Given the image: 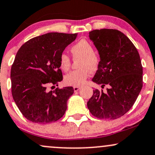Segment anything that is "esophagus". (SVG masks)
I'll return each mask as SVG.
<instances>
[{"instance_id":"1","label":"esophagus","mask_w":155,"mask_h":155,"mask_svg":"<svg viewBox=\"0 0 155 155\" xmlns=\"http://www.w3.org/2000/svg\"><path fill=\"white\" fill-rule=\"evenodd\" d=\"M81 89L80 87H74V92H77L79 91V90Z\"/></svg>"}]
</instances>
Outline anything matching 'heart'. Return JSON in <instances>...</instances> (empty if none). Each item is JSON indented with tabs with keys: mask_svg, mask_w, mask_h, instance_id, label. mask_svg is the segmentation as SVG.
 Returning a JSON list of instances; mask_svg holds the SVG:
<instances>
[{
	"mask_svg": "<svg viewBox=\"0 0 155 155\" xmlns=\"http://www.w3.org/2000/svg\"><path fill=\"white\" fill-rule=\"evenodd\" d=\"M73 59L79 58V70L68 73L64 78V82L68 86L79 87L86 82L90 72L96 71L101 63L100 54L93 50V46L87 39H81L70 49ZM60 68L63 71H68L71 65V60L65 53H62L59 58Z\"/></svg>",
	"mask_w": 155,
	"mask_h": 155,
	"instance_id": "b5f03b06",
	"label": "heart"
}]
</instances>
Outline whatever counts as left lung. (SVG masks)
<instances>
[{
    "mask_svg": "<svg viewBox=\"0 0 155 155\" xmlns=\"http://www.w3.org/2000/svg\"><path fill=\"white\" fill-rule=\"evenodd\" d=\"M89 36L98 50L101 63L94 82L108 85L94 90L87 107L99 119L115 120L125 114L143 87V67L138 50L124 33L115 29L94 30Z\"/></svg>",
    "mask_w": 155,
    "mask_h": 155,
    "instance_id": "8db88e82",
    "label": "left lung"
}]
</instances>
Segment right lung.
Listing matches in <instances>:
<instances>
[{"instance_id": "1", "label": "right lung", "mask_w": 155, "mask_h": 155, "mask_svg": "<svg viewBox=\"0 0 155 155\" xmlns=\"http://www.w3.org/2000/svg\"><path fill=\"white\" fill-rule=\"evenodd\" d=\"M76 36L77 33H49L30 39L19 48L11 68L12 94L27 120L47 124L65 114L74 88L48 92L47 87L58 86L63 80L60 55Z\"/></svg>"}]
</instances>
